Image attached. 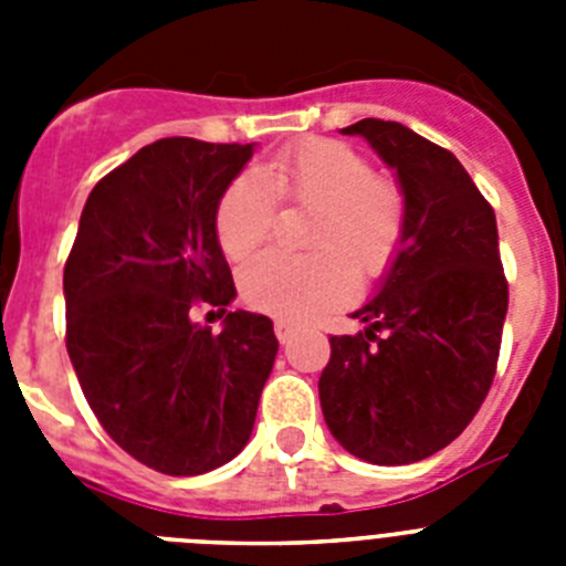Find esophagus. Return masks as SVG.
<instances>
[{
  "mask_svg": "<svg viewBox=\"0 0 566 566\" xmlns=\"http://www.w3.org/2000/svg\"><path fill=\"white\" fill-rule=\"evenodd\" d=\"M274 334H277L280 343L286 345V343H292V337L297 334V328H294L289 319H274Z\"/></svg>",
  "mask_w": 566,
  "mask_h": 566,
  "instance_id": "obj_1",
  "label": "esophagus"
}]
</instances>
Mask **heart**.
I'll list each match as a JSON object with an SVG mask.
<instances>
[{
    "instance_id": "b5f03b06",
    "label": "heart",
    "mask_w": 566,
    "mask_h": 566,
    "mask_svg": "<svg viewBox=\"0 0 566 566\" xmlns=\"http://www.w3.org/2000/svg\"><path fill=\"white\" fill-rule=\"evenodd\" d=\"M277 201L314 209V254L266 252L240 272L249 306L308 319L343 303L359 280L388 272L405 243L408 207L399 184L374 175L371 161L343 142L314 138L283 149L254 172H240L214 209V238L229 260L266 243Z\"/></svg>"
}]
</instances>
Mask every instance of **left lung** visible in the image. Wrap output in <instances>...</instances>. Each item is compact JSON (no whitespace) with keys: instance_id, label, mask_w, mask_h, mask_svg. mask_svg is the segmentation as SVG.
I'll use <instances>...</instances> for the list:
<instances>
[{"instance_id":"obj_1","label":"left lung","mask_w":566,"mask_h":566,"mask_svg":"<svg viewBox=\"0 0 566 566\" xmlns=\"http://www.w3.org/2000/svg\"><path fill=\"white\" fill-rule=\"evenodd\" d=\"M339 133L394 169L408 227L377 294L352 314L365 332L328 339L319 405L352 457L411 464L468 428L496 374L507 314L496 214L457 155L413 129L363 118Z\"/></svg>"}]
</instances>
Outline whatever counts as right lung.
<instances>
[{
	"label": "right lung",
	"instance_id": "obj_1",
	"mask_svg": "<svg viewBox=\"0 0 566 566\" xmlns=\"http://www.w3.org/2000/svg\"><path fill=\"white\" fill-rule=\"evenodd\" d=\"M254 144L161 138L93 187L64 266L67 354L104 431L169 476H198L252 437L277 337L229 312L221 335L191 319L227 313L234 283L214 238L223 189Z\"/></svg>",
	"mask_w": 566,
	"mask_h": 566
}]
</instances>
